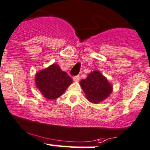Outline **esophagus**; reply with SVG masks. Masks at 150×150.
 <instances>
[{
  "label": "esophagus",
  "mask_w": 150,
  "mask_h": 150,
  "mask_svg": "<svg viewBox=\"0 0 150 150\" xmlns=\"http://www.w3.org/2000/svg\"><path fill=\"white\" fill-rule=\"evenodd\" d=\"M73 79H74V80L75 81V82H78V81L79 80V79H80V78H79V75H76V76H74V77H73Z\"/></svg>",
  "instance_id": "34e87169"
}]
</instances>
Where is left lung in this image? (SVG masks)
Returning a JSON list of instances; mask_svg holds the SVG:
<instances>
[{"mask_svg":"<svg viewBox=\"0 0 150 150\" xmlns=\"http://www.w3.org/2000/svg\"><path fill=\"white\" fill-rule=\"evenodd\" d=\"M80 86L90 102L98 103L105 100L112 91V87L106 78L99 71H94L88 77L80 81Z\"/></svg>","mask_w":150,"mask_h":150,"instance_id":"8db88e82","label":"left lung"}]
</instances>
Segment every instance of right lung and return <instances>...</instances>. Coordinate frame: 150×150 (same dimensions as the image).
<instances>
[{"label": "right lung", "instance_id": "add662e5", "mask_svg": "<svg viewBox=\"0 0 150 150\" xmlns=\"http://www.w3.org/2000/svg\"><path fill=\"white\" fill-rule=\"evenodd\" d=\"M73 80L59 65L52 64L35 75V84L45 97L49 100L58 98L72 83Z\"/></svg>", "mask_w": 150, "mask_h": 150}]
</instances>
